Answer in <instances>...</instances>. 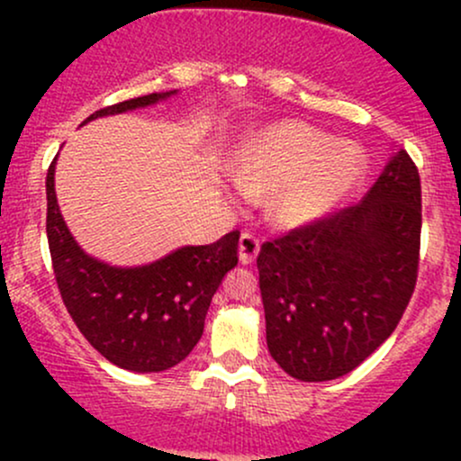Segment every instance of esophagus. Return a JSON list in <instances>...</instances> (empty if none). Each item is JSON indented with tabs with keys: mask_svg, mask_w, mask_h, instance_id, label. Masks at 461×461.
Segmentation results:
<instances>
[{
	"mask_svg": "<svg viewBox=\"0 0 461 461\" xmlns=\"http://www.w3.org/2000/svg\"><path fill=\"white\" fill-rule=\"evenodd\" d=\"M258 253H260V240L251 234H242L240 242H238V258H240L242 264H253L256 262Z\"/></svg>",
	"mask_w": 461,
	"mask_h": 461,
	"instance_id": "34e87169",
	"label": "esophagus"
}]
</instances>
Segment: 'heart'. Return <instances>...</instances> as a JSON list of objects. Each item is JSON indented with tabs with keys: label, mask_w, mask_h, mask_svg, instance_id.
<instances>
[{
	"label": "heart",
	"mask_w": 461,
	"mask_h": 461,
	"mask_svg": "<svg viewBox=\"0 0 461 461\" xmlns=\"http://www.w3.org/2000/svg\"><path fill=\"white\" fill-rule=\"evenodd\" d=\"M364 176V158L310 125L285 121L245 142L234 182L249 199H271L268 216L284 230L310 227L336 212Z\"/></svg>",
	"instance_id": "b5f03b06"
}]
</instances>
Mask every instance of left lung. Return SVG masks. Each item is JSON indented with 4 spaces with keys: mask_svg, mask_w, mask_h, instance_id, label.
<instances>
[{
    "mask_svg": "<svg viewBox=\"0 0 461 461\" xmlns=\"http://www.w3.org/2000/svg\"><path fill=\"white\" fill-rule=\"evenodd\" d=\"M420 212L418 168L401 149L357 205L264 242L267 345L290 377L338 379L388 340L414 293Z\"/></svg>",
    "mask_w": 461,
    "mask_h": 461,
    "instance_id": "1",
    "label": "left lung"
}]
</instances>
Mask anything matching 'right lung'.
Instances as JSON below:
<instances>
[{
  "label": "right lung",
  "mask_w": 461,
  "mask_h": 461,
  "mask_svg": "<svg viewBox=\"0 0 461 461\" xmlns=\"http://www.w3.org/2000/svg\"><path fill=\"white\" fill-rule=\"evenodd\" d=\"M177 91L151 93L97 110L99 116L147 108ZM56 158L47 171V242L60 297L77 330L114 366L160 373L188 357L203 333L210 301L225 273L238 264V238L230 231L212 245L179 247L142 267H113L88 256L71 236L58 208Z\"/></svg>",
  "instance_id": "obj_1"
}]
</instances>
